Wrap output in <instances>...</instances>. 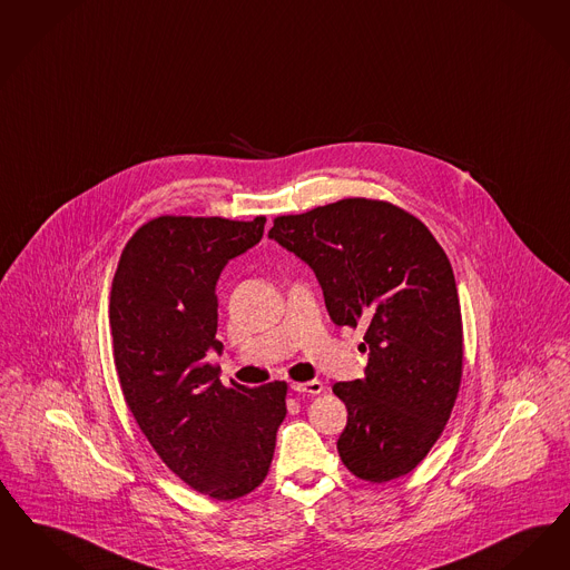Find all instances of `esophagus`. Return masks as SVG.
<instances>
[{"instance_id":"1","label":"esophagus","mask_w":570,"mask_h":570,"mask_svg":"<svg viewBox=\"0 0 570 570\" xmlns=\"http://www.w3.org/2000/svg\"><path fill=\"white\" fill-rule=\"evenodd\" d=\"M291 387L295 392H301V394H320L324 390L322 382H318V380H314V382H295Z\"/></svg>"}]
</instances>
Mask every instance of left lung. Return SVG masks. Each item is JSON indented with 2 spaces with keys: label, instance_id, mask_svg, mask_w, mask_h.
<instances>
[{
  "label": "left lung",
  "instance_id": "8db88e82",
  "mask_svg": "<svg viewBox=\"0 0 570 570\" xmlns=\"http://www.w3.org/2000/svg\"><path fill=\"white\" fill-rule=\"evenodd\" d=\"M269 237L314 269L337 326H365V380L333 386L347 407L343 464L373 483L407 475L443 433L462 380L448 254L420 218L365 197L277 216Z\"/></svg>",
  "mask_w": 570,
  "mask_h": 570
}]
</instances>
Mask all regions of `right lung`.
<instances>
[{
	"instance_id": "right-lung-1",
	"label": "right lung",
	"mask_w": 570,
	"mask_h": 570,
	"mask_svg": "<svg viewBox=\"0 0 570 570\" xmlns=\"http://www.w3.org/2000/svg\"><path fill=\"white\" fill-rule=\"evenodd\" d=\"M263 228L265 216H157L131 235L112 279V352L127 407L169 471L216 501L263 483L286 417V382L223 386L205 361L223 350L218 275Z\"/></svg>"
}]
</instances>
